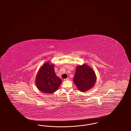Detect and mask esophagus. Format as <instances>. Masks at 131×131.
Here are the masks:
<instances>
[{
  "instance_id": "obj_1",
  "label": "esophagus",
  "mask_w": 131,
  "mask_h": 131,
  "mask_svg": "<svg viewBox=\"0 0 131 131\" xmlns=\"http://www.w3.org/2000/svg\"><path fill=\"white\" fill-rule=\"evenodd\" d=\"M69 78H67V79H64V81H69Z\"/></svg>"
}]
</instances>
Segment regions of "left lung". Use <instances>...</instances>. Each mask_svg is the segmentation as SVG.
<instances>
[{
  "instance_id": "8db88e82",
  "label": "left lung",
  "mask_w": 131,
  "mask_h": 131,
  "mask_svg": "<svg viewBox=\"0 0 131 131\" xmlns=\"http://www.w3.org/2000/svg\"><path fill=\"white\" fill-rule=\"evenodd\" d=\"M97 80L93 70L86 63L78 66L76 68L74 82L81 92H86L94 87Z\"/></svg>"
}]
</instances>
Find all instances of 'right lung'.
Returning a JSON list of instances; mask_svg holds the SVG:
<instances>
[{
    "label": "right lung",
    "mask_w": 131,
    "mask_h": 131,
    "mask_svg": "<svg viewBox=\"0 0 131 131\" xmlns=\"http://www.w3.org/2000/svg\"><path fill=\"white\" fill-rule=\"evenodd\" d=\"M62 81L55 73L54 64L50 61L45 63L39 69L35 78L38 89L44 93L52 94L58 89Z\"/></svg>",
    "instance_id": "add662e5"
}]
</instances>
